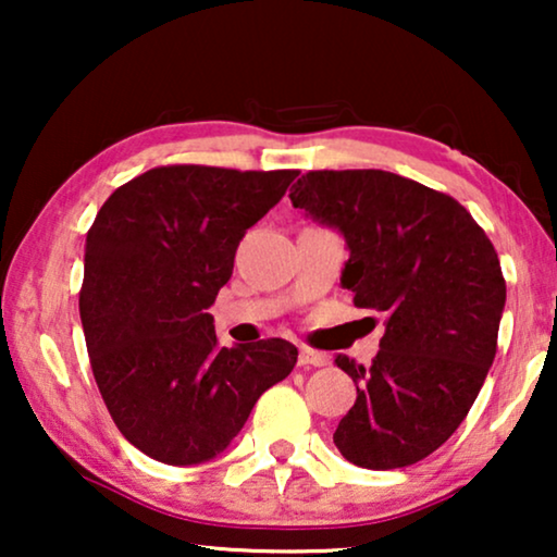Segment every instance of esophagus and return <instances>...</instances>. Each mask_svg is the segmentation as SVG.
Here are the masks:
<instances>
[{"instance_id":"1","label":"esophagus","mask_w":557,"mask_h":557,"mask_svg":"<svg viewBox=\"0 0 557 557\" xmlns=\"http://www.w3.org/2000/svg\"><path fill=\"white\" fill-rule=\"evenodd\" d=\"M330 362V357L322 355V352H314V349L309 347H301L299 349V364L301 368H322V364Z\"/></svg>"}]
</instances>
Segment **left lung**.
<instances>
[{"instance_id": "1", "label": "left lung", "mask_w": 557, "mask_h": 557, "mask_svg": "<svg viewBox=\"0 0 557 557\" xmlns=\"http://www.w3.org/2000/svg\"><path fill=\"white\" fill-rule=\"evenodd\" d=\"M288 197L345 238L355 307L387 317L368 368L334 360L357 385L334 446L362 469L410 467L459 429L492 368L507 299L497 250L454 197L393 172H309Z\"/></svg>"}]
</instances>
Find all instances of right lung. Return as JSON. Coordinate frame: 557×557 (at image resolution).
<instances>
[{"label": "right lung", "instance_id": "obj_1", "mask_svg": "<svg viewBox=\"0 0 557 557\" xmlns=\"http://www.w3.org/2000/svg\"><path fill=\"white\" fill-rule=\"evenodd\" d=\"M296 174L157 166L98 210L81 322L113 423L151 459H215L256 400L294 370L299 349L286 339L220 347L208 309L233 276L240 238Z\"/></svg>", "mask_w": 557, "mask_h": 557}]
</instances>
